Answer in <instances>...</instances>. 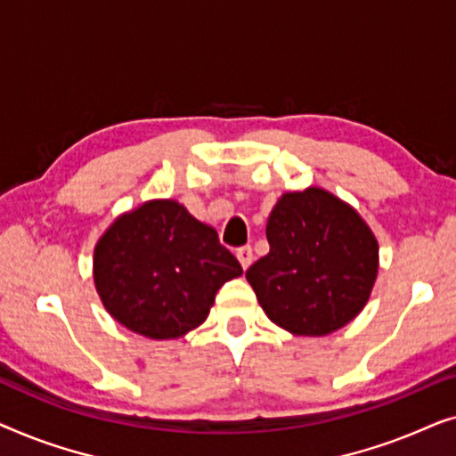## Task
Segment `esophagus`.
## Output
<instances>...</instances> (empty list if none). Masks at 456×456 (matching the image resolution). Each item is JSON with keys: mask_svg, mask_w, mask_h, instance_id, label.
Returning a JSON list of instances; mask_svg holds the SVG:
<instances>
[{"mask_svg": "<svg viewBox=\"0 0 456 456\" xmlns=\"http://www.w3.org/2000/svg\"><path fill=\"white\" fill-rule=\"evenodd\" d=\"M236 257H239L242 270H247V267L253 264V248L248 247V245L247 247H240L239 251H236Z\"/></svg>", "mask_w": 456, "mask_h": 456, "instance_id": "obj_1", "label": "esophagus"}]
</instances>
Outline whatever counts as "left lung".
<instances>
[{"label":"left lung","instance_id":"8db88e82","mask_svg":"<svg viewBox=\"0 0 456 456\" xmlns=\"http://www.w3.org/2000/svg\"><path fill=\"white\" fill-rule=\"evenodd\" d=\"M265 234L270 253L245 276L273 323L326 336L359 315L378 276V240L351 205L315 186L286 192Z\"/></svg>","mask_w":456,"mask_h":456}]
</instances>
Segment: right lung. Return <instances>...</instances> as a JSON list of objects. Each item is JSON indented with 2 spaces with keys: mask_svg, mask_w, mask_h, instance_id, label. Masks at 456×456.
Masks as SVG:
<instances>
[{
  "mask_svg": "<svg viewBox=\"0 0 456 456\" xmlns=\"http://www.w3.org/2000/svg\"><path fill=\"white\" fill-rule=\"evenodd\" d=\"M242 267L217 232L176 201L118 217L95 247L93 278L110 315L147 338H178L205 322Z\"/></svg>",
  "mask_w": 456,
  "mask_h": 456,
  "instance_id": "right-lung-1",
  "label": "right lung"
}]
</instances>
